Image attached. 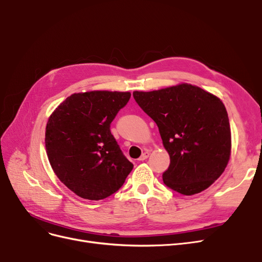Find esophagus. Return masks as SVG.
I'll return each mask as SVG.
<instances>
[{
  "label": "esophagus",
  "mask_w": 262,
  "mask_h": 262,
  "mask_svg": "<svg viewBox=\"0 0 262 262\" xmlns=\"http://www.w3.org/2000/svg\"><path fill=\"white\" fill-rule=\"evenodd\" d=\"M148 155H149V152L148 150H144L143 153H142V155L140 156V158H139V161H145L146 158L148 157Z\"/></svg>",
  "instance_id": "34e87169"
}]
</instances>
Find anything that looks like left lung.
<instances>
[{"instance_id": "left-lung-1", "label": "left lung", "mask_w": 262, "mask_h": 262, "mask_svg": "<svg viewBox=\"0 0 262 262\" xmlns=\"http://www.w3.org/2000/svg\"><path fill=\"white\" fill-rule=\"evenodd\" d=\"M133 97L157 124L169 154L164 184L185 195L209 188L231 155V128L223 102L190 84L134 92Z\"/></svg>"}]
</instances>
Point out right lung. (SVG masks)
I'll list each match as a JSON object with an SVG mask.
<instances>
[{"mask_svg": "<svg viewBox=\"0 0 262 262\" xmlns=\"http://www.w3.org/2000/svg\"><path fill=\"white\" fill-rule=\"evenodd\" d=\"M130 97L129 92L73 94L49 118L45 141L51 167L83 199L114 194L133 168L110 132V124Z\"/></svg>", "mask_w": 262, "mask_h": 262, "instance_id": "add662e5", "label": "right lung"}]
</instances>
